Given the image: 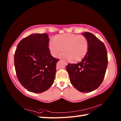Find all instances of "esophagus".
<instances>
[{
    "instance_id": "34e87169",
    "label": "esophagus",
    "mask_w": 121,
    "mask_h": 121,
    "mask_svg": "<svg viewBox=\"0 0 121 121\" xmlns=\"http://www.w3.org/2000/svg\"><path fill=\"white\" fill-rule=\"evenodd\" d=\"M63 61V62H64V63H65V65H68V63H67V62H65V61Z\"/></svg>"
}]
</instances>
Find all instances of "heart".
<instances>
[{
    "label": "heart",
    "instance_id": "b5f03b06",
    "mask_svg": "<svg viewBox=\"0 0 121 121\" xmlns=\"http://www.w3.org/2000/svg\"><path fill=\"white\" fill-rule=\"evenodd\" d=\"M51 54L56 57L63 51L62 56L73 62L82 60L86 54L89 42L85 36L73 34H63L51 39L48 43Z\"/></svg>",
    "mask_w": 121,
    "mask_h": 121
}]
</instances>
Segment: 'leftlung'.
Instances as JSON below:
<instances>
[{
  "label": "left lung",
  "mask_w": 121,
  "mask_h": 121,
  "mask_svg": "<svg viewBox=\"0 0 121 121\" xmlns=\"http://www.w3.org/2000/svg\"><path fill=\"white\" fill-rule=\"evenodd\" d=\"M83 35L87 39L89 48L84 58L77 64L68 63L66 69L70 83L78 91L88 93L101 84L108 65L107 52L101 41L89 32Z\"/></svg>",
  "instance_id": "8db88e82"
}]
</instances>
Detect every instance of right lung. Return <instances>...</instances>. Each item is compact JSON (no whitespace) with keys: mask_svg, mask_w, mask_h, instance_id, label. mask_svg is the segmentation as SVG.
I'll return each mask as SVG.
<instances>
[{"mask_svg":"<svg viewBox=\"0 0 121 121\" xmlns=\"http://www.w3.org/2000/svg\"><path fill=\"white\" fill-rule=\"evenodd\" d=\"M47 34H32L20 41L14 54L17 79L28 91L42 93L54 83L59 61L51 56Z\"/></svg>","mask_w":121,"mask_h":121,"instance_id":"add662e5","label":"right lung"}]
</instances>
